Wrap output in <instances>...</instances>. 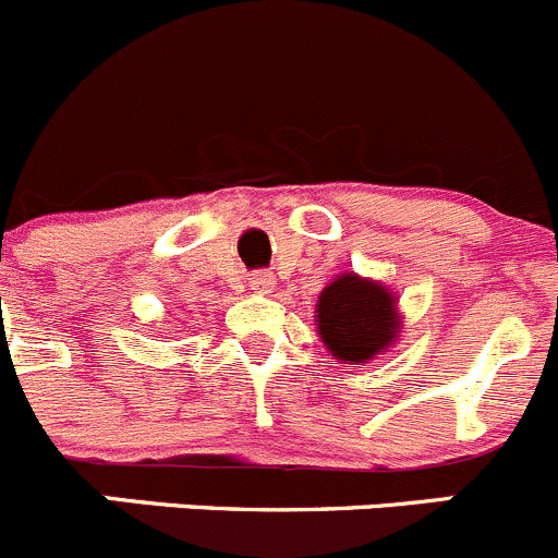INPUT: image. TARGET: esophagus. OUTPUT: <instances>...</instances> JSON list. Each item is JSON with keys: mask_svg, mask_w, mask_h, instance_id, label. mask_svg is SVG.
I'll return each mask as SVG.
<instances>
[{"mask_svg": "<svg viewBox=\"0 0 558 558\" xmlns=\"http://www.w3.org/2000/svg\"><path fill=\"white\" fill-rule=\"evenodd\" d=\"M274 284H277V281H274L271 274H266V271L252 274V279H250V287L255 292H260V295H268V292L274 290Z\"/></svg>", "mask_w": 558, "mask_h": 558, "instance_id": "1", "label": "esophagus"}]
</instances>
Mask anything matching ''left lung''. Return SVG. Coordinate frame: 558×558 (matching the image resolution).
Returning <instances> with one entry per match:
<instances>
[{"label":"left lung","instance_id":"8db88e82","mask_svg":"<svg viewBox=\"0 0 558 558\" xmlns=\"http://www.w3.org/2000/svg\"><path fill=\"white\" fill-rule=\"evenodd\" d=\"M314 323L336 361L363 366L399 341L404 314L396 292L383 281L344 271L319 292Z\"/></svg>","mask_w":558,"mask_h":558}]
</instances>
